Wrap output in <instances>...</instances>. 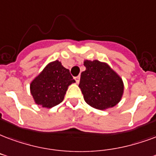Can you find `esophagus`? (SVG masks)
Returning a JSON list of instances; mask_svg holds the SVG:
<instances>
[{
	"instance_id": "obj_1",
	"label": "esophagus",
	"mask_w": 156,
	"mask_h": 156,
	"mask_svg": "<svg viewBox=\"0 0 156 156\" xmlns=\"http://www.w3.org/2000/svg\"><path fill=\"white\" fill-rule=\"evenodd\" d=\"M74 78H75V80H76V83H78L79 81H80V76H77V77H75Z\"/></svg>"
}]
</instances>
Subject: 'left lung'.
<instances>
[{
  "mask_svg": "<svg viewBox=\"0 0 156 156\" xmlns=\"http://www.w3.org/2000/svg\"><path fill=\"white\" fill-rule=\"evenodd\" d=\"M83 64L86 70L81 73L78 87L85 101L99 110L116 106L124 91L121 77L106 63L85 60Z\"/></svg>",
  "mask_w": 156,
  "mask_h": 156,
  "instance_id": "left-lung-1",
  "label": "left lung"
}]
</instances>
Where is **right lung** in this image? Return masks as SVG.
Instances as JSON below:
<instances>
[{
  "label": "right lung",
  "mask_w": 156,
  "mask_h": 156,
  "mask_svg": "<svg viewBox=\"0 0 156 156\" xmlns=\"http://www.w3.org/2000/svg\"><path fill=\"white\" fill-rule=\"evenodd\" d=\"M75 83L69 69L59 61L49 63L30 83L35 103L51 108L62 102L69 85Z\"/></svg>",
  "instance_id": "right-lung-1"
}]
</instances>
